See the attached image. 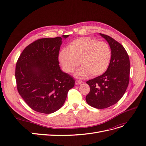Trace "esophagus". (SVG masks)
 Instances as JSON below:
<instances>
[{
    "label": "esophagus",
    "mask_w": 146,
    "mask_h": 146,
    "mask_svg": "<svg viewBox=\"0 0 146 146\" xmlns=\"http://www.w3.org/2000/svg\"><path fill=\"white\" fill-rule=\"evenodd\" d=\"M83 82L80 80H76V85H80V84H82Z\"/></svg>",
    "instance_id": "34e87169"
}]
</instances>
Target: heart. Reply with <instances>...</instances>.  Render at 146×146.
I'll return each mask as SVG.
<instances>
[{"mask_svg": "<svg viewBox=\"0 0 146 146\" xmlns=\"http://www.w3.org/2000/svg\"><path fill=\"white\" fill-rule=\"evenodd\" d=\"M111 58V50L109 45L95 39L82 37L70 42L69 48L63 47L58 54V60L63 70L72 73L79 64L82 67L76 73L80 78L98 76L108 68Z\"/></svg>", "mask_w": 146, "mask_h": 146, "instance_id": "1", "label": "heart"}]
</instances>
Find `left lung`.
I'll return each instance as SVG.
<instances>
[{
  "mask_svg": "<svg viewBox=\"0 0 146 146\" xmlns=\"http://www.w3.org/2000/svg\"><path fill=\"white\" fill-rule=\"evenodd\" d=\"M99 34L109 44L111 58L104 74L86 82L90 91L86 101L92 107L103 109L116 104L124 94L129 83L130 64L122 45L108 35Z\"/></svg>",
  "mask_w": 146,
  "mask_h": 146,
  "instance_id": "1",
  "label": "left lung"
}]
</instances>
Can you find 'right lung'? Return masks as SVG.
I'll return each instance as SVG.
<instances>
[{
    "label": "right lung",
    "instance_id": "obj_1",
    "mask_svg": "<svg viewBox=\"0 0 146 146\" xmlns=\"http://www.w3.org/2000/svg\"><path fill=\"white\" fill-rule=\"evenodd\" d=\"M62 38L38 39L24 48L17 61V91L26 104L39 113L50 114L58 110L74 86L73 77L59 66Z\"/></svg>",
    "mask_w": 146,
    "mask_h": 146
}]
</instances>
